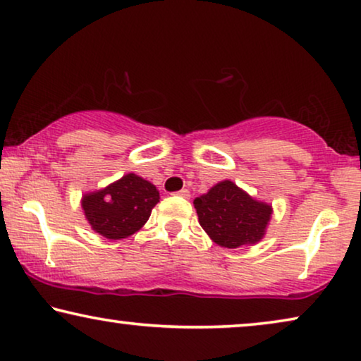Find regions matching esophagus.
Masks as SVG:
<instances>
[{"label":"esophagus","instance_id":"esophagus-1","mask_svg":"<svg viewBox=\"0 0 361 361\" xmlns=\"http://www.w3.org/2000/svg\"><path fill=\"white\" fill-rule=\"evenodd\" d=\"M176 195L181 196V197H185V200H188V197L191 196V195H190V190H186V188H183V190H180L178 192H176Z\"/></svg>","mask_w":361,"mask_h":361}]
</instances>
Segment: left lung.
Listing matches in <instances>:
<instances>
[{"mask_svg": "<svg viewBox=\"0 0 361 361\" xmlns=\"http://www.w3.org/2000/svg\"><path fill=\"white\" fill-rule=\"evenodd\" d=\"M192 204L202 229L226 248L260 242L273 212L270 204L253 200L231 180L217 183Z\"/></svg>", "mask_w": 361, "mask_h": 361, "instance_id": "8db88e82", "label": "left lung"}]
</instances>
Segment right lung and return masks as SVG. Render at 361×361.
Listing matches in <instances>:
<instances>
[{"label": "right lung", "mask_w": 361, "mask_h": 361, "mask_svg": "<svg viewBox=\"0 0 361 361\" xmlns=\"http://www.w3.org/2000/svg\"><path fill=\"white\" fill-rule=\"evenodd\" d=\"M159 200L155 185L135 173H128L103 190L85 195L81 207L91 229L109 240H121L149 221Z\"/></svg>", "instance_id": "obj_1"}]
</instances>
